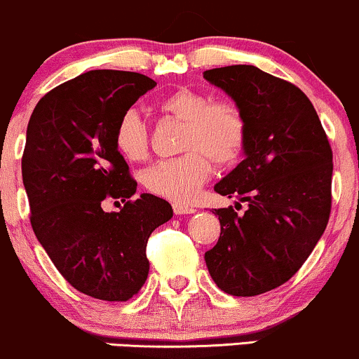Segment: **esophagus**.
Segmentation results:
<instances>
[{
  "label": "esophagus",
  "instance_id": "1",
  "mask_svg": "<svg viewBox=\"0 0 359 359\" xmlns=\"http://www.w3.org/2000/svg\"><path fill=\"white\" fill-rule=\"evenodd\" d=\"M172 210L176 215H184V214H195L196 209L191 205H184V203H172Z\"/></svg>",
  "mask_w": 359,
  "mask_h": 359
}]
</instances>
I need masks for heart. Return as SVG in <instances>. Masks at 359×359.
<instances>
[{"label": "heart", "mask_w": 359, "mask_h": 359, "mask_svg": "<svg viewBox=\"0 0 359 359\" xmlns=\"http://www.w3.org/2000/svg\"><path fill=\"white\" fill-rule=\"evenodd\" d=\"M157 109L165 116L183 121L180 149L183 156L159 161L145 169L144 187L150 194L188 202L196 195L215 165H231L245 150L248 125L238 104L196 88L181 87L163 95ZM118 152L132 163H140L149 154V132L137 111H126L114 130Z\"/></svg>", "instance_id": "obj_1"}]
</instances>
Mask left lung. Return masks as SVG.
I'll return each instance as SVG.
<instances>
[{
  "mask_svg": "<svg viewBox=\"0 0 359 359\" xmlns=\"http://www.w3.org/2000/svg\"><path fill=\"white\" fill-rule=\"evenodd\" d=\"M203 79L240 106L245 159L214 187L248 203L214 209L221 222L205 264L219 289L257 296L287 283L313 252L332 207V149L302 88L252 65L214 68ZM241 203H236V207Z\"/></svg>",
  "mask_w": 359,
  "mask_h": 359,
  "instance_id": "left-lung-1",
  "label": "left lung"
}]
</instances>
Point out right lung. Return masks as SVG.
Here are the masks:
<instances>
[{
	"label": "right lung",
	"mask_w": 359,
	"mask_h": 359,
	"mask_svg": "<svg viewBox=\"0 0 359 359\" xmlns=\"http://www.w3.org/2000/svg\"><path fill=\"white\" fill-rule=\"evenodd\" d=\"M156 87L142 73L92 70L49 90L37 102L22 156L30 224L55 267L76 291L128 302L149 276L147 241L172 217L137 181L114 145L119 118ZM121 198L119 212L102 199Z\"/></svg>",
	"instance_id": "right-lung-1"
}]
</instances>
